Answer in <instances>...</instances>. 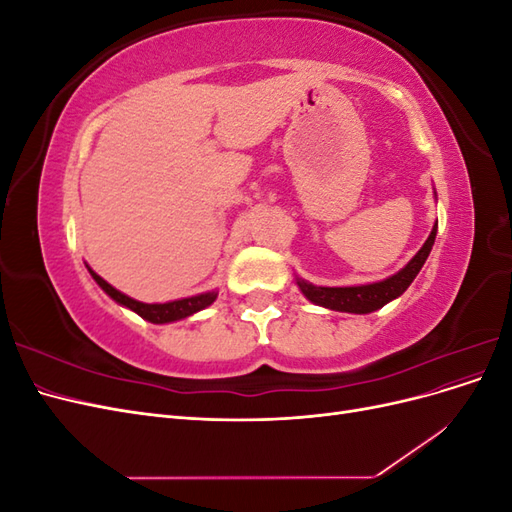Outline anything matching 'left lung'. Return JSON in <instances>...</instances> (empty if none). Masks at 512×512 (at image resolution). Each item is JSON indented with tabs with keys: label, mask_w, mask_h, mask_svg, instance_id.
I'll return each mask as SVG.
<instances>
[{
	"label": "left lung",
	"mask_w": 512,
	"mask_h": 512,
	"mask_svg": "<svg viewBox=\"0 0 512 512\" xmlns=\"http://www.w3.org/2000/svg\"><path fill=\"white\" fill-rule=\"evenodd\" d=\"M436 232H438V222L433 224L427 241L423 243L421 250L412 256L408 265L401 271H397L395 275L386 277L382 282L361 284V286H314L297 275V286L307 301H312L320 307L333 309V312L371 314L376 312V309L384 307L386 303H391L393 299L401 297V294L408 290L418 271H421L425 265V260L433 247V241H436Z\"/></svg>",
	"instance_id": "1"
}]
</instances>
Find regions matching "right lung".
<instances>
[{
    "mask_svg": "<svg viewBox=\"0 0 512 512\" xmlns=\"http://www.w3.org/2000/svg\"><path fill=\"white\" fill-rule=\"evenodd\" d=\"M87 271L91 273V277H94L96 284H98L115 303L132 309L134 314H138V316L149 320V322H153V324H166V322L183 320V318H188V316L200 312V309L209 307L215 299H218V290H211V292L196 294V297H185V299L168 301V303H143V301H136V299L128 297V294H123V292H119L117 288H113L106 280H102V277H100L94 269H91V267H87Z\"/></svg>",
    "mask_w": 512,
    "mask_h": 512,
    "instance_id": "right-lung-1",
    "label": "right lung"
}]
</instances>
